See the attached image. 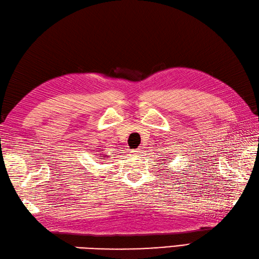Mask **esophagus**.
<instances>
[{
	"label": "esophagus",
	"mask_w": 259,
	"mask_h": 259,
	"mask_svg": "<svg viewBox=\"0 0 259 259\" xmlns=\"http://www.w3.org/2000/svg\"><path fill=\"white\" fill-rule=\"evenodd\" d=\"M140 152H141V149H140V148L132 149V151H131V153H133V154H137V153H140Z\"/></svg>",
	"instance_id": "34e87169"
}]
</instances>
